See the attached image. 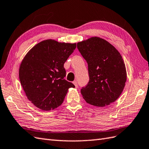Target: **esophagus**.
Returning a JSON list of instances; mask_svg holds the SVG:
<instances>
[{
	"mask_svg": "<svg viewBox=\"0 0 149 149\" xmlns=\"http://www.w3.org/2000/svg\"><path fill=\"white\" fill-rule=\"evenodd\" d=\"M73 83L74 84V86H75V87L76 88V87H78V83H77V81H74L73 82Z\"/></svg>",
	"mask_w": 149,
	"mask_h": 149,
	"instance_id": "esophagus-1",
	"label": "esophagus"
}]
</instances>
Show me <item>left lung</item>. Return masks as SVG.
Listing matches in <instances>:
<instances>
[{
	"instance_id": "obj_1",
	"label": "left lung",
	"mask_w": 149,
	"mask_h": 149,
	"mask_svg": "<svg viewBox=\"0 0 149 149\" xmlns=\"http://www.w3.org/2000/svg\"><path fill=\"white\" fill-rule=\"evenodd\" d=\"M77 47L88 66L89 82L81 90L84 100L99 107L116 101L127 81L121 54L110 43L98 37L78 42Z\"/></svg>"
}]
</instances>
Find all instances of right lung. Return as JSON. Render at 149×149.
Listing matches in <instances>:
<instances>
[{"label": "right lung", "mask_w": 149, "mask_h": 149, "mask_svg": "<svg viewBox=\"0 0 149 149\" xmlns=\"http://www.w3.org/2000/svg\"><path fill=\"white\" fill-rule=\"evenodd\" d=\"M76 43L47 39L28 52L19 68V79L27 98L34 106L50 111L63 103L70 88L64 64L76 49Z\"/></svg>", "instance_id": "right-lung-1"}]
</instances>
